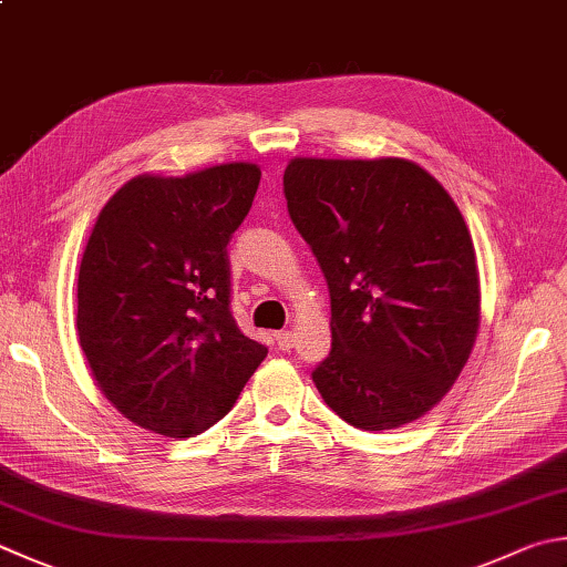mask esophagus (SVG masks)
Instances as JSON below:
<instances>
[{"instance_id":"esophagus-1","label":"esophagus","mask_w":567,"mask_h":567,"mask_svg":"<svg viewBox=\"0 0 567 567\" xmlns=\"http://www.w3.org/2000/svg\"><path fill=\"white\" fill-rule=\"evenodd\" d=\"M276 343H279L281 350H291L293 348V330H279V333H276Z\"/></svg>"}]
</instances>
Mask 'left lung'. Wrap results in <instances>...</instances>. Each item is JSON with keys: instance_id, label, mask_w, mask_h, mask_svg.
Segmentation results:
<instances>
[{"instance_id": "8db88e82", "label": "left lung", "mask_w": 567, "mask_h": 567, "mask_svg": "<svg viewBox=\"0 0 567 567\" xmlns=\"http://www.w3.org/2000/svg\"><path fill=\"white\" fill-rule=\"evenodd\" d=\"M284 195L330 293L320 398L365 432L420 420L452 390L482 323L462 212L404 157H293Z\"/></svg>"}]
</instances>
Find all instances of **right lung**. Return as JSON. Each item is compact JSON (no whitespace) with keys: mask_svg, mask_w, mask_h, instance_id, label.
Instances as JSON below:
<instances>
[{"mask_svg":"<svg viewBox=\"0 0 567 567\" xmlns=\"http://www.w3.org/2000/svg\"><path fill=\"white\" fill-rule=\"evenodd\" d=\"M254 163L137 175L105 202L79 269V343L101 392L143 430L185 440L219 422L266 350L229 311L227 244Z\"/></svg>","mask_w":567,"mask_h":567,"instance_id":"obj_1","label":"right lung"}]
</instances>
